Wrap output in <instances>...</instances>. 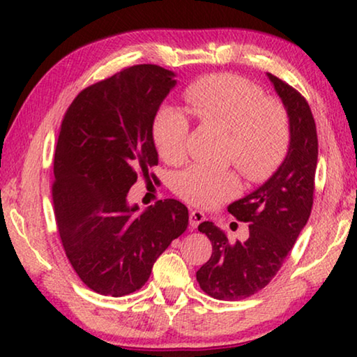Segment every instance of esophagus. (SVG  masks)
Masks as SVG:
<instances>
[{
  "label": "esophagus",
  "mask_w": 357,
  "mask_h": 357,
  "mask_svg": "<svg viewBox=\"0 0 357 357\" xmlns=\"http://www.w3.org/2000/svg\"><path fill=\"white\" fill-rule=\"evenodd\" d=\"M204 219H206V217H204V214L202 213V211H190L189 220H190V227L192 228H197L202 222H204Z\"/></svg>",
  "instance_id": "esophagus-1"
}]
</instances>
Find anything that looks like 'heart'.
<instances>
[{"label": "heart", "instance_id": "b5f03b06", "mask_svg": "<svg viewBox=\"0 0 357 357\" xmlns=\"http://www.w3.org/2000/svg\"><path fill=\"white\" fill-rule=\"evenodd\" d=\"M190 112L200 123L229 130L228 159L245 178L264 181L285 159L289 146L288 114L279 102L243 77L213 74L198 78L185 91ZM190 123L178 107L165 105L153 121V140L162 159H184ZM239 179L229 172L193 165L176 178L178 195L193 206L213 208L236 197Z\"/></svg>", "mask_w": 357, "mask_h": 357}]
</instances>
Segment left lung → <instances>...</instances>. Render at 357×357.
<instances>
[{
  "mask_svg": "<svg viewBox=\"0 0 357 357\" xmlns=\"http://www.w3.org/2000/svg\"><path fill=\"white\" fill-rule=\"evenodd\" d=\"M282 99L289 121L285 159L264 184L228 206L249 222V238L231 244L225 231L203 222L198 231L213 244V255L197 271L200 288L211 298L241 301L258 293L279 273L310 217L315 190L318 138L307 100L273 74H266Z\"/></svg>",
  "mask_w": 357,
  "mask_h": 357,
  "instance_id": "left-lung-1",
  "label": "left lung"
}]
</instances>
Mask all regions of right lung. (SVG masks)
Returning a JSON list of instances; mask_svg holds the SVG:
<instances>
[{
	"label": "right lung",
	"instance_id": "right-lung-1",
	"mask_svg": "<svg viewBox=\"0 0 357 357\" xmlns=\"http://www.w3.org/2000/svg\"><path fill=\"white\" fill-rule=\"evenodd\" d=\"M176 74L138 64L77 96L59 130L52 185L59 238L93 291L121 298L148 282L155 259L185 231L189 211L173 198L143 213L128 200L138 173L159 155L153 121Z\"/></svg>",
	"mask_w": 357,
	"mask_h": 357
}]
</instances>
